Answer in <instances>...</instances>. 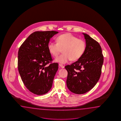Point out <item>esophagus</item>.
<instances>
[{
	"instance_id": "1",
	"label": "esophagus",
	"mask_w": 121,
	"mask_h": 121,
	"mask_svg": "<svg viewBox=\"0 0 121 121\" xmlns=\"http://www.w3.org/2000/svg\"><path fill=\"white\" fill-rule=\"evenodd\" d=\"M59 66L60 67H61L62 68H64V66L63 65H62L61 64H59Z\"/></svg>"
}]
</instances>
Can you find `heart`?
Returning a JSON list of instances; mask_svg holds the SVG:
<instances>
[{
    "label": "heart",
    "instance_id": "1",
    "mask_svg": "<svg viewBox=\"0 0 121 121\" xmlns=\"http://www.w3.org/2000/svg\"><path fill=\"white\" fill-rule=\"evenodd\" d=\"M86 48L85 41L70 33L60 35L56 38V42H49L48 49L54 57H57L63 49V53L57 57L55 61L62 64L68 63L72 60L76 61L84 54Z\"/></svg>",
    "mask_w": 121,
    "mask_h": 121
}]
</instances>
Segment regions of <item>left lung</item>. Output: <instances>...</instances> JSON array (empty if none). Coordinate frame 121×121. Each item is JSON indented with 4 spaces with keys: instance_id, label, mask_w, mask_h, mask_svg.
Returning <instances> with one entry per match:
<instances>
[{
    "instance_id": "obj_1",
    "label": "left lung",
    "mask_w": 121,
    "mask_h": 121,
    "mask_svg": "<svg viewBox=\"0 0 121 121\" xmlns=\"http://www.w3.org/2000/svg\"><path fill=\"white\" fill-rule=\"evenodd\" d=\"M84 54L77 61L65 67L68 72L67 86L71 92L82 94L91 90L100 77L103 56L100 44L86 34Z\"/></svg>"
}]
</instances>
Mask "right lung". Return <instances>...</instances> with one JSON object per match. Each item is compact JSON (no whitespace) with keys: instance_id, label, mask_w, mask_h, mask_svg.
<instances>
[{"instance_id":"obj_1","label":"right lung","mask_w":121,"mask_h":121,"mask_svg":"<svg viewBox=\"0 0 121 121\" xmlns=\"http://www.w3.org/2000/svg\"><path fill=\"white\" fill-rule=\"evenodd\" d=\"M56 31H35L31 34L18 50V67L22 80L31 92L42 95L51 89L58 64L47 65L52 60L48 49Z\"/></svg>"}]
</instances>
